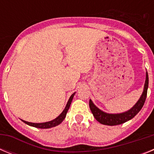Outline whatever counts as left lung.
Returning a JSON list of instances; mask_svg holds the SVG:
<instances>
[{
  "label": "left lung",
  "instance_id": "left-lung-1",
  "mask_svg": "<svg viewBox=\"0 0 154 154\" xmlns=\"http://www.w3.org/2000/svg\"><path fill=\"white\" fill-rule=\"evenodd\" d=\"M148 84H149V79H148V73H146V82L144 85V90L143 92L142 96L140 98L136 105L131 109L123 113L119 114H108L103 112L97 108L95 105L92 103V100H89V107H90L91 112L93 114L94 117L98 122L102 124L108 125V126H116V125L122 124L126 123V121L133 119L137 113H138L142 107L143 106L144 103L146 101V95H147Z\"/></svg>",
  "mask_w": 154,
  "mask_h": 154
}]
</instances>
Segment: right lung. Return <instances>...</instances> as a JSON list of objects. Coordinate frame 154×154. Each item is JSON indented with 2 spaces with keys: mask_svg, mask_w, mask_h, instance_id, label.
Segmentation results:
<instances>
[{
  "mask_svg": "<svg viewBox=\"0 0 154 154\" xmlns=\"http://www.w3.org/2000/svg\"><path fill=\"white\" fill-rule=\"evenodd\" d=\"M74 95L75 93H73L72 95L70 96L69 101H68L67 105H66V106H65V109L63 110V112H62L60 115L58 116L56 119H53V120L50 121V122H46V123H29V122H27V121H24V120H22V121L24 123H26V124L29 125V126H34V127H37V128H40V129H48V128L54 127V126H57V125L60 124L62 121L64 120V119L65 118V116H66V113H67L68 110H69V106H70L71 103H72V100Z\"/></svg>",
  "mask_w": 154,
  "mask_h": 154,
  "instance_id": "obj_1",
  "label": "right lung"
}]
</instances>
